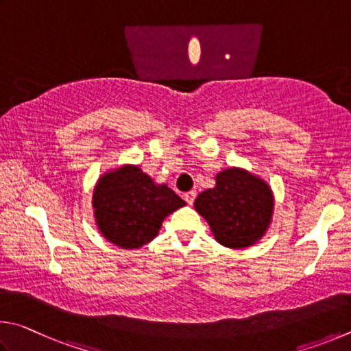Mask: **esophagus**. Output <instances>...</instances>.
<instances>
[{
	"label": "esophagus",
	"mask_w": 351,
	"mask_h": 351,
	"mask_svg": "<svg viewBox=\"0 0 351 351\" xmlns=\"http://www.w3.org/2000/svg\"><path fill=\"white\" fill-rule=\"evenodd\" d=\"M183 199L186 200L188 205H193L194 200H195V191H189V193H185V195H183Z\"/></svg>",
	"instance_id": "obj_1"
}]
</instances>
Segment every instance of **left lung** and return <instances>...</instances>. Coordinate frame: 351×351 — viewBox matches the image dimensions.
<instances>
[{
  "mask_svg": "<svg viewBox=\"0 0 351 351\" xmlns=\"http://www.w3.org/2000/svg\"><path fill=\"white\" fill-rule=\"evenodd\" d=\"M194 208L220 245L245 250L267 234L273 220L274 194L262 177L231 166L217 172L216 186L200 193Z\"/></svg>",
  "mask_w": 351,
  "mask_h": 351,
  "instance_id": "obj_1",
  "label": "left lung"
}]
</instances>
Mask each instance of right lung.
Returning <instances> with one entry per match:
<instances>
[{"instance_id":"1","label":"right lung","mask_w":351,"mask_h":351,"mask_svg":"<svg viewBox=\"0 0 351 351\" xmlns=\"http://www.w3.org/2000/svg\"><path fill=\"white\" fill-rule=\"evenodd\" d=\"M185 205L166 183H157L131 163L103 172L92 191L98 232L125 250H138L154 241L163 220Z\"/></svg>"}]
</instances>
